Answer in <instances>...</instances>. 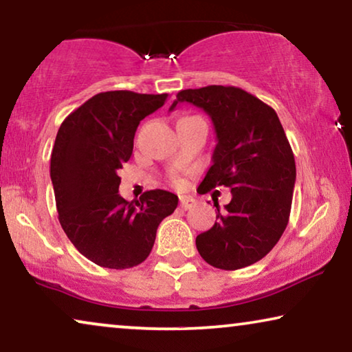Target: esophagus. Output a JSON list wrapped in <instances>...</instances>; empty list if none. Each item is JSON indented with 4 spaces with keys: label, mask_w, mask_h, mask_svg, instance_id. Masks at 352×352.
<instances>
[{
    "label": "esophagus",
    "mask_w": 352,
    "mask_h": 352,
    "mask_svg": "<svg viewBox=\"0 0 352 352\" xmlns=\"http://www.w3.org/2000/svg\"><path fill=\"white\" fill-rule=\"evenodd\" d=\"M179 205L182 210H190V208L195 206V200H193L192 197H181Z\"/></svg>",
    "instance_id": "34e87169"
}]
</instances>
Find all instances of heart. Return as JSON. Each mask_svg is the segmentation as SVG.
<instances>
[{
	"instance_id": "heart-1",
	"label": "heart",
	"mask_w": 352,
	"mask_h": 352,
	"mask_svg": "<svg viewBox=\"0 0 352 352\" xmlns=\"http://www.w3.org/2000/svg\"><path fill=\"white\" fill-rule=\"evenodd\" d=\"M173 181H175L176 184H179V182H181V177H179V176H173Z\"/></svg>"
}]
</instances>
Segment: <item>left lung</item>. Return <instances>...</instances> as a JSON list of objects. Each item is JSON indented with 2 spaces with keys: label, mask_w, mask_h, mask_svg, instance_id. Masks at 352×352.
<instances>
[{
  "label": "left lung",
  "mask_w": 352,
  "mask_h": 352,
  "mask_svg": "<svg viewBox=\"0 0 352 352\" xmlns=\"http://www.w3.org/2000/svg\"><path fill=\"white\" fill-rule=\"evenodd\" d=\"M205 111L216 131L212 165L200 190L230 187L232 201L217 222L197 236L200 256L212 267L238 270L263 258L289 222L295 184V160L273 108L243 89L208 85L181 90L177 103Z\"/></svg>",
  "instance_id": "left-lung-1"
}]
</instances>
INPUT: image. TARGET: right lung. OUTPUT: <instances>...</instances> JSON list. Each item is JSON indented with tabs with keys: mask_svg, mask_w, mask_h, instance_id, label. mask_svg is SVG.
Masks as SVG:
<instances>
[{
	"mask_svg": "<svg viewBox=\"0 0 352 352\" xmlns=\"http://www.w3.org/2000/svg\"><path fill=\"white\" fill-rule=\"evenodd\" d=\"M166 98L168 94L103 91L58 129L50 155L58 221L74 248L100 267L124 270L144 262L160 222L177 206V195L160 188L126 201L117 175L130 160L140 122Z\"/></svg>",
	"mask_w": 352,
	"mask_h": 352,
	"instance_id": "add662e5",
	"label": "right lung"
}]
</instances>
